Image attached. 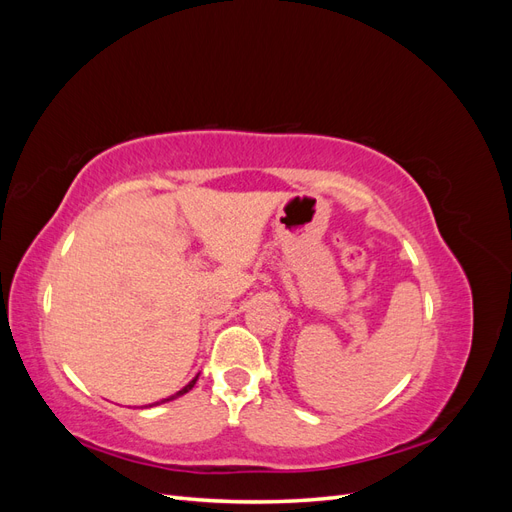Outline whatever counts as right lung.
<instances>
[{
  "mask_svg": "<svg viewBox=\"0 0 512 512\" xmlns=\"http://www.w3.org/2000/svg\"><path fill=\"white\" fill-rule=\"evenodd\" d=\"M196 380H198V376H196V378H194V380H192V382H190V384H185V386H183V389H181V391H177V393H175V395H170V397H168V399H162V401H170V399H177V397H181V395H185V393H188V391H192V386H194V384H196ZM162 401H156V404H151V406H158V404H162Z\"/></svg>",
  "mask_w": 512,
  "mask_h": 512,
  "instance_id": "obj_1",
  "label": "right lung"
}]
</instances>
